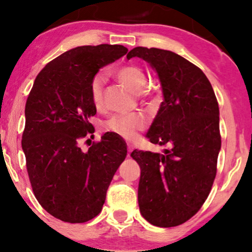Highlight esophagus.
I'll list each match as a JSON object with an SVG mask.
<instances>
[{"label": "esophagus", "instance_id": "1", "mask_svg": "<svg viewBox=\"0 0 252 252\" xmlns=\"http://www.w3.org/2000/svg\"><path fill=\"white\" fill-rule=\"evenodd\" d=\"M127 151H128V152H127V157H129V156H131V152L133 151V147L129 146V145H128V147H127Z\"/></svg>", "mask_w": 252, "mask_h": 252}]
</instances>
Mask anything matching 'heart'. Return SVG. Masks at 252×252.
<instances>
[{"mask_svg": "<svg viewBox=\"0 0 252 252\" xmlns=\"http://www.w3.org/2000/svg\"><path fill=\"white\" fill-rule=\"evenodd\" d=\"M115 76L123 84L129 87L135 93H141V95L146 96L147 91H145L149 86L150 78L147 73L138 64H124L114 70ZM106 78L102 73H96L91 80L90 90L92 101L95 107H101L103 103V93H105ZM147 119L141 113L129 114H117L105 123V129L118 134L119 137L132 141L137 138L138 133L146 128Z\"/></svg>", "mask_w": 252, "mask_h": 252, "instance_id": "1", "label": "heart"}]
</instances>
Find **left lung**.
Instances as JSON below:
<instances>
[{
  "label": "left lung",
  "instance_id": "obj_1",
  "mask_svg": "<svg viewBox=\"0 0 252 252\" xmlns=\"http://www.w3.org/2000/svg\"><path fill=\"white\" fill-rule=\"evenodd\" d=\"M134 56L157 70L164 94L146 137L171 145L164 155L131 153L141 170L139 209L153 225L177 226L199 211L216 178L221 145L217 97L203 70L183 56L146 47L133 48L127 59Z\"/></svg>",
  "mask_w": 252,
  "mask_h": 252
}]
</instances>
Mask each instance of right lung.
Returning a JSON list of instances; mask_svg holds the SVG:
<instances>
[{
	"instance_id": "1",
	"label": "right lung",
	"mask_w": 252,
	"mask_h": 252,
	"mask_svg": "<svg viewBox=\"0 0 252 252\" xmlns=\"http://www.w3.org/2000/svg\"><path fill=\"white\" fill-rule=\"evenodd\" d=\"M127 53L121 44L81 46L67 50L37 74L26 102L22 150L31 185L48 214L68 223H85L101 211L106 192L127 150L106 133L87 152L81 139L94 133L96 114L91 80Z\"/></svg>"
}]
</instances>
